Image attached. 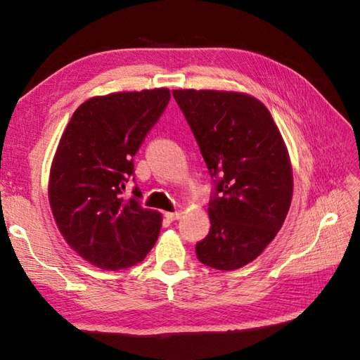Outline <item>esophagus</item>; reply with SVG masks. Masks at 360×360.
Segmentation results:
<instances>
[{
	"instance_id": "34e87169",
	"label": "esophagus",
	"mask_w": 360,
	"mask_h": 360,
	"mask_svg": "<svg viewBox=\"0 0 360 360\" xmlns=\"http://www.w3.org/2000/svg\"><path fill=\"white\" fill-rule=\"evenodd\" d=\"M182 216L181 211H174V212H165V217L168 221H178V219Z\"/></svg>"
}]
</instances>
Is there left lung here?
I'll list each match as a JSON object with an SVG mask.
<instances>
[{
  "instance_id": "1",
  "label": "left lung",
  "mask_w": 360,
  "mask_h": 360,
  "mask_svg": "<svg viewBox=\"0 0 360 360\" xmlns=\"http://www.w3.org/2000/svg\"><path fill=\"white\" fill-rule=\"evenodd\" d=\"M214 182L211 229L195 252L229 271L257 259L288 216L294 191L284 139L264 103L224 90H173Z\"/></svg>"
}]
</instances>
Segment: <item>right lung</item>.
Wrapping results in <instances>:
<instances>
[{
  "label": "right lung",
  "mask_w": 360,
  "mask_h": 360,
  "mask_svg": "<svg viewBox=\"0 0 360 360\" xmlns=\"http://www.w3.org/2000/svg\"><path fill=\"white\" fill-rule=\"evenodd\" d=\"M169 101L168 89L94 96L66 125L49 176V203L60 233L101 270L141 262L162 227L158 211L143 208L139 188L125 198L133 157Z\"/></svg>",
  "instance_id": "1"
}]
</instances>
